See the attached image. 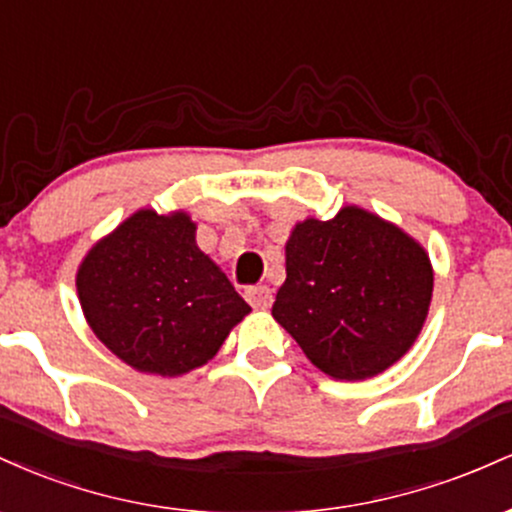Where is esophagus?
<instances>
[{
  "instance_id": "1",
  "label": "esophagus",
  "mask_w": 512,
  "mask_h": 512,
  "mask_svg": "<svg viewBox=\"0 0 512 512\" xmlns=\"http://www.w3.org/2000/svg\"><path fill=\"white\" fill-rule=\"evenodd\" d=\"M245 298H248L252 308L267 310L269 305H272V289H269V286H250V289L245 291Z\"/></svg>"
}]
</instances>
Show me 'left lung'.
<instances>
[{
	"label": "left lung",
	"instance_id": "obj_1",
	"mask_svg": "<svg viewBox=\"0 0 512 512\" xmlns=\"http://www.w3.org/2000/svg\"><path fill=\"white\" fill-rule=\"evenodd\" d=\"M431 296L426 250L395 223L344 207L296 223L272 315L322 373L366 380L411 349Z\"/></svg>",
	"mask_w": 512,
	"mask_h": 512
}]
</instances>
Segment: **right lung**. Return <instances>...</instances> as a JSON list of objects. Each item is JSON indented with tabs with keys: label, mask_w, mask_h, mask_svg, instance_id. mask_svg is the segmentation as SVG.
Segmentation results:
<instances>
[{
	"label": "right lung",
	"mask_w": 512,
	"mask_h": 512,
	"mask_svg": "<svg viewBox=\"0 0 512 512\" xmlns=\"http://www.w3.org/2000/svg\"><path fill=\"white\" fill-rule=\"evenodd\" d=\"M195 231L185 211L139 209L88 250L76 274L88 327L139 373L175 378L204 366L250 313Z\"/></svg>",
	"instance_id": "1"
}]
</instances>
